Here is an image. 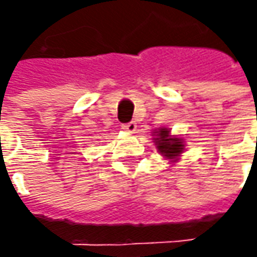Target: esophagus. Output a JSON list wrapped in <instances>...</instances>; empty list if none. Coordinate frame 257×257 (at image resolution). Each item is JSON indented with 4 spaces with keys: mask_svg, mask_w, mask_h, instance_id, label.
<instances>
[{
    "mask_svg": "<svg viewBox=\"0 0 257 257\" xmlns=\"http://www.w3.org/2000/svg\"><path fill=\"white\" fill-rule=\"evenodd\" d=\"M136 128H138V125H136V122H134V121L128 123H123L122 125V129L125 132H128V134H135Z\"/></svg>",
    "mask_w": 257,
    "mask_h": 257,
    "instance_id": "34e87169",
    "label": "esophagus"
}]
</instances>
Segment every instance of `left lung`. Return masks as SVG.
I'll return each instance as SVG.
<instances>
[{
  "mask_svg": "<svg viewBox=\"0 0 257 257\" xmlns=\"http://www.w3.org/2000/svg\"><path fill=\"white\" fill-rule=\"evenodd\" d=\"M154 143L157 146L159 155H162L169 162L176 163L185 151V142L181 136L172 135L169 128L154 129Z\"/></svg>",
  "mask_w": 257,
  "mask_h": 257,
  "instance_id": "8db88e82",
  "label": "left lung"
}]
</instances>
